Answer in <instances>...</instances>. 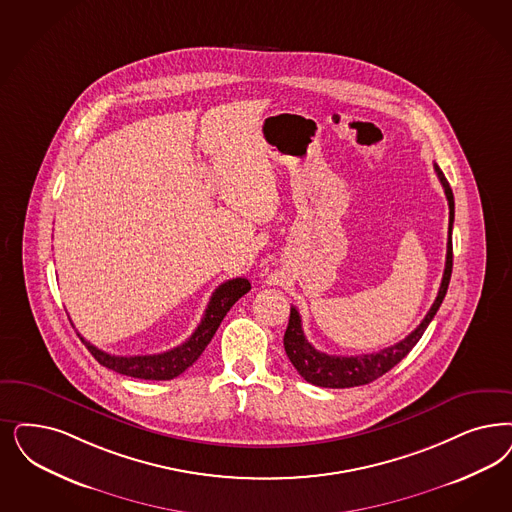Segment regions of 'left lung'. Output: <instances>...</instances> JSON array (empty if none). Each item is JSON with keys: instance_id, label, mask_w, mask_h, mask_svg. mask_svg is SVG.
I'll list each match as a JSON object with an SVG mask.
<instances>
[{"instance_id": "left-lung-1", "label": "left lung", "mask_w": 512, "mask_h": 512, "mask_svg": "<svg viewBox=\"0 0 512 512\" xmlns=\"http://www.w3.org/2000/svg\"><path fill=\"white\" fill-rule=\"evenodd\" d=\"M435 172L441 179L442 189L448 200L450 208V217H448V244H446V265H444V274H442L441 287L437 293V299L433 306L429 308L427 316L423 318L422 323L403 338L401 342L384 348L378 353H367V355H352V357H342V355H329V353L318 352L304 336L302 331V321H300L299 312L295 306H291V316H289V325L283 336V346L289 361L293 367L299 371L300 376L319 388H355V386H365L371 384L376 378L384 376L386 372L391 371L406 353L410 352L418 340L422 338L423 331L435 318L437 310L441 308L444 295L448 291V283L452 276V227H454V194L442 174L439 164H433Z\"/></svg>"}]
</instances>
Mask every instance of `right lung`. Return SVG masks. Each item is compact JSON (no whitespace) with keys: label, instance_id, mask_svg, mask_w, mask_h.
<instances>
[{"label":"right lung","instance_id":"right-lung-1","mask_svg":"<svg viewBox=\"0 0 512 512\" xmlns=\"http://www.w3.org/2000/svg\"><path fill=\"white\" fill-rule=\"evenodd\" d=\"M249 289H251V283L247 282L246 278H234L229 282L221 283L213 291L212 299L204 312V318L194 329L191 338L168 352L155 353V355H111L92 346L83 336L81 340L94 355V359L111 371L126 374L132 378H141V380H172L181 372L187 371L202 355L215 335L217 327L221 325V321L232 308V304L240 297H244Z\"/></svg>","mask_w":512,"mask_h":512}]
</instances>
